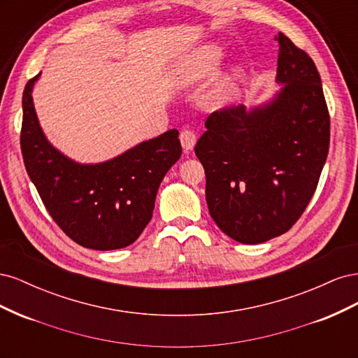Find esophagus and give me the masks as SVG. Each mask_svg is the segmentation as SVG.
Returning <instances> with one entry per match:
<instances>
[{
	"label": "esophagus",
	"mask_w": 358,
	"mask_h": 358,
	"mask_svg": "<svg viewBox=\"0 0 358 358\" xmlns=\"http://www.w3.org/2000/svg\"><path fill=\"white\" fill-rule=\"evenodd\" d=\"M180 143H182V148L185 152H191L194 145H196L197 142V134L196 131H192L191 128H183L180 131Z\"/></svg>",
	"instance_id": "34e87169"
}]
</instances>
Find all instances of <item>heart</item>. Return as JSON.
Instances as JSON below:
<instances>
[{"label":"heart","mask_w":358,"mask_h":358,"mask_svg":"<svg viewBox=\"0 0 358 358\" xmlns=\"http://www.w3.org/2000/svg\"><path fill=\"white\" fill-rule=\"evenodd\" d=\"M221 61V50L215 46H208L200 50L196 61L191 67H185L180 71V80L183 83H191L201 78L209 76ZM246 79V71L243 67H236L230 73H227L215 88L208 95V100L212 106H222L231 101L239 94L242 85Z\"/></svg>","instance_id":"heart-1"}]
</instances>
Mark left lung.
I'll list each match as a JSON object with an SVG mask.
<instances>
[{"label":"left lung","mask_w":358,"mask_h":358,"mask_svg":"<svg viewBox=\"0 0 358 358\" xmlns=\"http://www.w3.org/2000/svg\"><path fill=\"white\" fill-rule=\"evenodd\" d=\"M275 99L246 110L224 107L206 119L194 148L206 173V201L231 239L255 245L287 233L317 189L330 145V115L312 58L285 34Z\"/></svg>","instance_id":"1"}]
</instances>
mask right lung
<instances>
[{
	"mask_svg": "<svg viewBox=\"0 0 358 358\" xmlns=\"http://www.w3.org/2000/svg\"><path fill=\"white\" fill-rule=\"evenodd\" d=\"M28 80L22 95L20 149L28 176L49 215L71 241L110 251L131 245L152 218L161 180L182 154L178 129H169L110 161L79 164L43 134Z\"/></svg>",
	"mask_w": 358,
	"mask_h": 358,
	"instance_id": "add662e5",
	"label": "right lung"
}]
</instances>
